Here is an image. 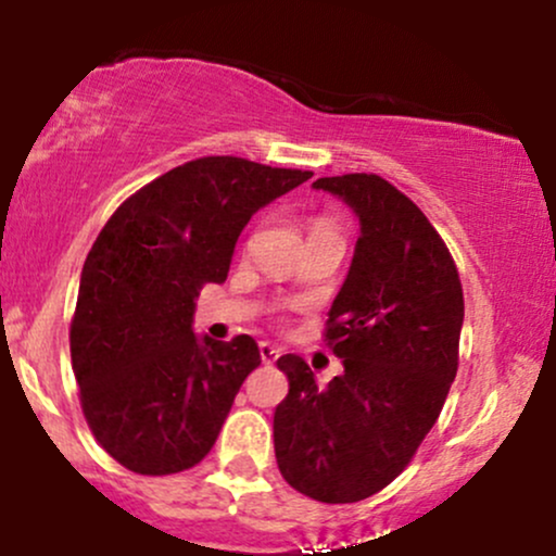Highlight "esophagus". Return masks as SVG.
<instances>
[{"label": "esophagus", "instance_id": "esophagus-1", "mask_svg": "<svg viewBox=\"0 0 556 556\" xmlns=\"http://www.w3.org/2000/svg\"><path fill=\"white\" fill-rule=\"evenodd\" d=\"M258 353H261V361H264V363H274L279 358V348H277V344H271V342H261Z\"/></svg>", "mask_w": 556, "mask_h": 556}]
</instances>
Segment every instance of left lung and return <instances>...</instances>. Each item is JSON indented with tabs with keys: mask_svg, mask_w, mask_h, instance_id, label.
Segmentation results:
<instances>
[{
	"mask_svg": "<svg viewBox=\"0 0 556 556\" xmlns=\"http://www.w3.org/2000/svg\"><path fill=\"white\" fill-rule=\"evenodd\" d=\"M314 188L340 198L361 225L327 321L344 371L321 389L303 358L277 361L290 392L274 410V455L300 494L344 504L392 483L437 424L457 374L465 305L444 240L394 185L342 175Z\"/></svg>",
	"mask_w": 556,
	"mask_h": 556,
	"instance_id": "1",
	"label": "left lung"
}]
</instances>
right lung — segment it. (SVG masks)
Here are the masks:
<instances>
[{
  "label": "right lung",
  "instance_id": "1",
  "mask_svg": "<svg viewBox=\"0 0 556 556\" xmlns=\"http://www.w3.org/2000/svg\"><path fill=\"white\" fill-rule=\"evenodd\" d=\"M311 177L203 156L140 188L99 232L70 355L88 426L127 470L169 476L208 455L261 353L248 334L198 337L195 300L206 282L227 279L251 216Z\"/></svg>",
  "mask_w": 556,
  "mask_h": 556
}]
</instances>
